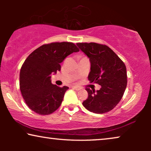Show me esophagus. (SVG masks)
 Instances as JSON below:
<instances>
[{
    "label": "esophagus",
    "mask_w": 151,
    "mask_h": 151,
    "mask_svg": "<svg viewBox=\"0 0 151 151\" xmlns=\"http://www.w3.org/2000/svg\"><path fill=\"white\" fill-rule=\"evenodd\" d=\"M72 88H73V89H75L76 91L80 90V88L78 87V86H72Z\"/></svg>",
    "instance_id": "34e87169"
}]
</instances>
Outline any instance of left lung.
Wrapping results in <instances>:
<instances>
[{
	"mask_svg": "<svg viewBox=\"0 0 151 151\" xmlns=\"http://www.w3.org/2000/svg\"><path fill=\"white\" fill-rule=\"evenodd\" d=\"M78 47L89 58L91 83L101 85L95 91L86 88L88 98L82 102L91 112L105 113L116 106L122 98L127 85V68L123 61L111 48L96 42H79Z\"/></svg>",
	"mask_w": 151,
	"mask_h": 151,
	"instance_id": "left-lung-1",
	"label": "left lung"
}]
</instances>
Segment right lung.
I'll return each mask as SVG.
<instances>
[{
    "label": "right lung",
    "mask_w": 151,
    "mask_h": 151,
    "mask_svg": "<svg viewBox=\"0 0 151 151\" xmlns=\"http://www.w3.org/2000/svg\"><path fill=\"white\" fill-rule=\"evenodd\" d=\"M79 51L73 42H51L34 50L22 65L20 89L29 108L40 115H49L59 108L69 88L51 83V74L60 71V63Z\"/></svg>",
    "instance_id": "1"
}]
</instances>
